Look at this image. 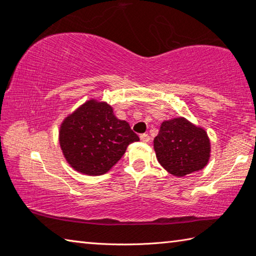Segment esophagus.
Returning a JSON list of instances; mask_svg holds the SVG:
<instances>
[{
    "mask_svg": "<svg viewBox=\"0 0 256 256\" xmlns=\"http://www.w3.org/2000/svg\"><path fill=\"white\" fill-rule=\"evenodd\" d=\"M140 138H141V141H142V142H149V141H150V136H149V134H146V133L141 134V136H140Z\"/></svg>",
    "mask_w": 256,
    "mask_h": 256,
    "instance_id": "obj_1",
    "label": "esophagus"
}]
</instances>
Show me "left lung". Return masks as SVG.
Here are the masks:
<instances>
[{"mask_svg":"<svg viewBox=\"0 0 256 256\" xmlns=\"http://www.w3.org/2000/svg\"><path fill=\"white\" fill-rule=\"evenodd\" d=\"M154 148L159 164L177 177L203 170L211 152L206 132L184 118L162 122Z\"/></svg>","mask_w":256,"mask_h":256,"instance_id":"8db88e82","label":"left lung"}]
</instances>
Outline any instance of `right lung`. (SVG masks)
I'll use <instances>...</instances> for the list:
<instances>
[{"instance_id":"add662e5","label":"right lung","mask_w":256,"mask_h":256,"mask_svg":"<svg viewBox=\"0 0 256 256\" xmlns=\"http://www.w3.org/2000/svg\"><path fill=\"white\" fill-rule=\"evenodd\" d=\"M140 140L112 106L96 99L86 102L63 120L60 146L70 166L81 174L107 172L122 158L128 146Z\"/></svg>"}]
</instances>
